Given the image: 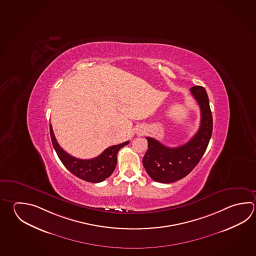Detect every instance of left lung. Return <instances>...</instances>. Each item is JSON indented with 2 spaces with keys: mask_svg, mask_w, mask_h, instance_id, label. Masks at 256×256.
I'll list each match as a JSON object with an SVG mask.
<instances>
[{
  "mask_svg": "<svg viewBox=\"0 0 256 256\" xmlns=\"http://www.w3.org/2000/svg\"><path fill=\"white\" fill-rule=\"evenodd\" d=\"M201 110V123L198 133L188 143L168 148L158 140L148 136V150L143 158V166L150 178L160 183L169 184L184 178L194 168L208 148L212 131V112L204 88H190Z\"/></svg>",
  "mask_w": 256,
  "mask_h": 256,
  "instance_id": "8db88e82",
  "label": "left lung"
}]
</instances>
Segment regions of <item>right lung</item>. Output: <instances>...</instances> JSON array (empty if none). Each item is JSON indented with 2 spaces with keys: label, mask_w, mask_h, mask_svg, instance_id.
<instances>
[{
  "label": "right lung",
  "mask_w": 256,
  "mask_h": 256,
  "mask_svg": "<svg viewBox=\"0 0 256 256\" xmlns=\"http://www.w3.org/2000/svg\"><path fill=\"white\" fill-rule=\"evenodd\" d=\"M50 133L54 150L65 168L78 178L90 183H100L110 176L116 168L118 152L130 143V141H126L118 145L110 146L100 156L92 160H80L68 154L60 146L50 124Z\"/></svg>",
  "instance_id": "obj_1"
}]
</instances>
